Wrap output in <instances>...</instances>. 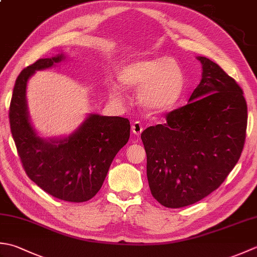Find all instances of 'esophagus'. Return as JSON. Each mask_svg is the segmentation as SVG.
<instances>
[{
	"label": "esophagus",
	"instance_id": "1",
	"mask_svg": "<svg viewBox=\"0 0 257 257\" xmlns=\"http://www.w3.org/2000/svg\"><path fill=\"white\" fill-rule=\"evenodd\" d=\"M132 130H133V133H134L135 135L139 136L141 133H143L144 127H143V124H141V122H140V121H135V122L133 123Z\"/></svg>",
	"mask_w": 257,
	"mask_h": 257
}]
</instances>
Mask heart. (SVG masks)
<instances>
[{
    "instance_id": "1",
    "label": "heart",
    "mask_w": 257,
    "mask_h": 257,
    "mask_svg": "<svg viewBox=\"0 0 257 257\" xmlns=\"http://www.w3.org/2000/svg\"><path fill=\"white\" fill-rule=\"evenodd\" d=\"M118 81L127 89H139L138 98L146 108L161 111L176 105L181 97L184 73L173 58H143L123 66Z\"/></svg>"
}]
</instances>
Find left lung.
I'll return each mask as SVG.
<instances>
[{"label":"left lung","mask_w":257,"mask_h":257,"mask_svg":"<svg viewBox=\"0 0 257 257\" xmlns=\"http://www.w3.org/2000/svg\"><path fill=\"white\" fill-rule=\"evenodd\" d=\"M196 58L202 79L188 105L141 134L151 194L171 209L193 204L219 188L237 163L246 137L241 87L211 59Z\"/></svg>","instance_id":"obj_1"}]
</instances>
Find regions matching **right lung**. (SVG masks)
<instances>
[{"instance_id":"obj_1","label":"right lung","mask_w":257,"mask_h":257,"mask_svg":"<svg viewBox=\"0 0 257 257\" xmlns=\"http://www.w3.org/2000/svg\"><path fill=\"white\" fill-rule=\"evenodd\" d=\"M65 56L41 58L16 78L9 118L11 133L27 176L54 198L85 202L100 190L114 156L128 143L127 118L90 113L68 137L43 139L30 122L26 84L36 70L64 61Z\"/></svg>"}]
</instances>
